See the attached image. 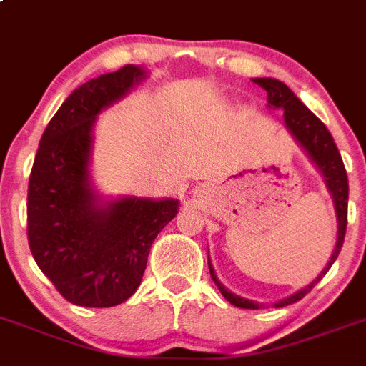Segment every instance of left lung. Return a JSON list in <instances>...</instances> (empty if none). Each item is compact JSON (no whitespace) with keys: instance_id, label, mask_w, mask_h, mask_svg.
I'll return each mask as SVG.
<instances>
[{"instance_id":"8db88e82","label":"left lung","mask_w":366,"mask_h":366,"mask_svg":"<svg viewBox=\"0 0 366 366\" xmlns=\"http://www.w3.org/2000/svg\"><path fill=\"white\" fill-rule=\"evenodd\" d=\"M256 84L263 88L267 92V107L269 108H280L284 110V125L285 129L291 132L297 144L304 149L310 160L313 162L317 169L320 171V174L324 177V182H326V187H328L330 195L333 199V206H335V215H337V241L335 247H333L332 258L326 263L320 274L317 276L311 284H307L306 287H302L297 293L289 295L287 298H282L274 304V307H284L293 304V302L300 300L302 297H306L311 289L319 284L322 276L330 271V267L333 265V262L337 259L339 252H341L342 241H345L346 234V217H348V177H346L345 164H342L341 152L337 149L335 142H333L330 130L326 129L322 122L315 114L311 112L306 104L298 99L293 92L289 90L287 84H284L278 79L271 77H262V79H254ZM208 267H209V274H212V280L215 282V285L219 287L221 295L227 298L230 304L237 307H243V310H259L262 304L258 302L249 300V298L239 297V295L232 293L230 289H227L224 285L219 282L217 274H215L214 267H212V262H209L208 256Z\"/></svg>"}]
</instances>
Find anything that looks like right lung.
Wrapping results in <instances>:
<instances>
[{
    "mask_svg": "<svg viewBox=\"0 0 366 366\" xmlns=\"http://www.w3.org/2000/svg\"><path fill=\"white\" fill-rule=\"evenodd\" d=\"M149 75L123 66L69 94L44 130L27 192V236L40 271L71 304L112 307L136 293L177 199H107L92 182L94 127Z\"/></svg>",
    "mask_w": 366,
    "mask_h": 366,
    "instance_id": "obj_1",
    "label": "right lung"
}]
</instances>
